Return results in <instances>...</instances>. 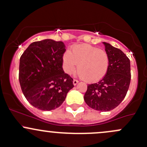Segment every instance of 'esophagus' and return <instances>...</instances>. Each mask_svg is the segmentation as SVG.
<instances>
[{
  "mask_svg": "<svg viewBox=\"0 0 147 147\" xmlns=\"http://www.w3.org/2000/svg\"><path fill=\"white\" fill-rule=\"evenodd\" d=\"M79 82V81L78 80H73V84L74 85H76Z\"/></svg>",
  "mask_w": 147,
  "mask_h": 147,
  "instance_id": "34e87169",
  "label": "esophagus"
}]
</instances>
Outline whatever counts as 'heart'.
<instances>
[{"mask_svg":"<svg viewBox=\"0 0 147 147\" xmlns=\"http://www.w3.org/2000/svg\"><path fill=\"white\" fill-rule=\"evenodd\" d=\"M63 67L66 73L72 74L78 65V72L86 82H94L103 79L109 67V55L106 51L89 44L74 46L71 51L63 56Z\"/></svg>","mask_w":147,"mask_h":147,"instance_id":"heart-1","label":"heart"}]
</instances>
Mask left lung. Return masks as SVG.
Masks as SVG:
<instances>
[{"mask_svg":"<svg viewBox=\"0 0 147 147\" xmlns=\"http://www.w3.org/2000/svg\"><path fill=\"white\" fill-rule=\"evenodd\" d=\"M103 44L109 55V70L98 82L88 84L84 98L94 110L109 111L125 97L130 84V61L121 50L108 43Z\"/></svg>","mask_w":147,"mask_h":147,"instance_id":"left-lung-1","label":"left lung"}]
</instances>
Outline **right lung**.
I'll return each instance as SVG.
<instances>
[{"label":"right lung","instance_id":"1","mask_svg":"<svg viewBox=\"0 0 147 147\" xmlns=\"http://www.w3.org/2000/svg\"><path fill=\"white\" fill-rule=\"evenodd\" d=\"M65 46L45 39L32 43L20 59L19 81L29 103L41 111H51L63 103L73 88V79L63 69Z\"/></svg>","mask_w":147,"mask_h":147}]
</instances>
